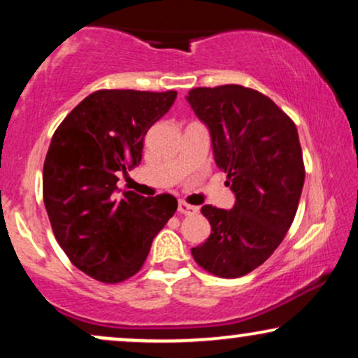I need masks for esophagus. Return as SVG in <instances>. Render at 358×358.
I'll list each match as a JSON object with an SVG mask.
<instances>
[{"label":"esophagus","mask_w":358,"mask_h":358,"mask_svg":"<svg viewBox=\"0 0 358 358\" xmlns=\"http://www.w3.org/2000/svg\"><path fill=\"white\" fill-rule=\"evenodd\" d=\"M178 212L183 213V215H193V213H199V207H195V205H190V203L183 202V200H180V202H178Z\"/></svg>","instance_id":"1"}]
</instances>
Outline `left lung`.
Returning <instances> with one entry per match:
<instances>
[{
    "label": "left lung",
    "mask_w": 358,
    "mask_h": 358,
    "mask_svg": "<svg viewBox=\"0 0 358 358\" xmlns=\"http://www.w3.org/2000/svg\"><path fill=\"white\" fill-rule=\"evenodd\" d=\"M187 101L210 131L215 163L236 193L231 210L203 205L212 232L192 249L196 264L219 278H241L268 259L296 215L305 183L298 129L259 90L195 87Z\"/></svg>",
    "instance_id": "obj_1"
}]
</instances>
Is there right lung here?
I'll list each match as a JSON object with an SVG mask.
<instances>
[{
	"label": "right lung",
	"instance_id": "1",
	"mask_svg": "<svg viewBox=\"0 0 358 358\" xmlns=\"http://www.w3.org/2000/svg\"><path fill=\"white\" fill-rule=\"evenodd\" d=\"M175 90L102 89L53 133L43 165V202L55 239L76 268L108 285L138 273L155 236L173 217L170 193L114 199L117 171L141 162L145 136L170 110Z\"/></svg>",
	"mask_w": 358,
	"mask_h": 358
}]
</instances>
